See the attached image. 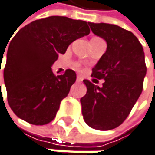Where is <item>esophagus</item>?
<instances>
[{
    "mask_svg": "<svg viewBox=\"0 0 155 155\" xmlns=\"http://www.w3.org/2000/svg\"><path fill=\"white\" fill-rule=\"evenodd\" d=\"M76 81L78 82V83H81L82 81H83V78L81 76H77V78H76Z\"/></svg>",
    "mask_w": 155,
    "mask_h": 155,
    "instance_id": "esophagus-1",
    "label": "esophagus"
}]
</instances>
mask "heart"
<instances>
[{"label": "heart", "mask_w": 155, "mask_h": 155, "mask_svg": "<svg viewBox=\"0 0 155 155\" xmlns=\"http://www.w3.org/2000/svg\"><path fill=\"white\" fill-rule=\"evenodd\" d=\"M77 67H79V66H78V65H77Z\"/></svg>", "instance_id": "heart-1"}]
</instances>
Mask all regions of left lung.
<instances>
[{
    "mask_svg": "<svg viewBox=\"0 0 155 155\" xmlns=\"http://www.w3.org/2000/svg\"><path fill=\"white\" fill-rule=\"evenodd\" d=\"M91 31L107 41V51L91 76L104 79L102 87L84 80L87 92L81 98L84 122L97 130H110L124 123L140 97L146 75L143 48L132 32L119 26L88 22Z\"/></svg>",
    "mask_w": 155,
    "mask_h": 155,
    "instance_id": "left-lung-1",
    "label": "left lung"
}]
</instances>
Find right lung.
Listing matches in <instances>:
<instances>
[{"mask_svg":"<svg viewBox=\"0 0 155 155\" xmlns=\"http://www.w3.org/2000/svg\"><path fill=\"white\" fill-rule=\"evenodd\" d=\"M89 33L85 21L49 16L28 24L15 34L7 50L3 78L9 106L16 116L37 126L54 120L76 74L69 69L56 76L51 66L73 41Z\"/></svg>","mask_w":155,"mask_h":155,"instance_id":"right-lung-1","label":"right lung"}]
</instances>
